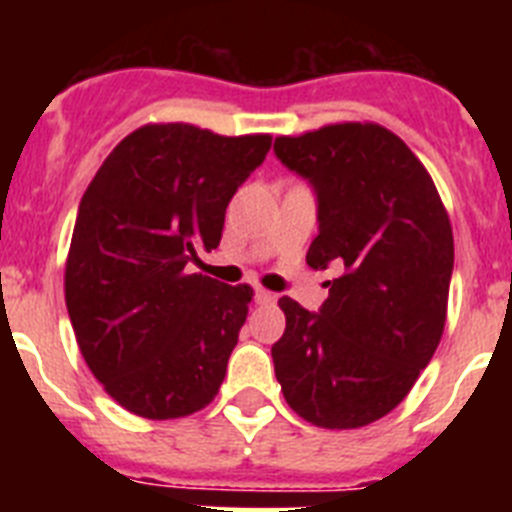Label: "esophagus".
Returning <instances> with one entry per match:
<instances>
[{
  "label": "esophagus",
  "mask_w": 512,
  "mask_h": 512,
  "mask_svg": "<svg viewBox=\"0 0 512 512\" xmlns=\"http://www.w3.org/2000/svg\"><path fill=\"white\" fill-rule=\"evenodd\" d=\"M253 300L259 302V305H271V302L277 300V295H274V292H266V289H256V292H253Z\"/></svg>",
  "instance_id": "obj_1"
}]
</instances>
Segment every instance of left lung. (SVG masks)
Returning <instances> with one entry per match:
<instances>
[{"mask_svg":"<svg viewBox=\"0 0 512 512\" xmlns=\"http://www.w3.org/2000/svg\"><path fill=\"white\" fill-rule=\"evenodd\" d=\"M274 153L318 202L307 264L341 269L318 312L279 300L274 372L307 423L361 428L395 410L436 354L454 271L449 215L415 153L374 122L282 135Z\"/></svg>","mask_w":512,"mask_h":512,"instance_id":"left-lung-1","label":"left lung"}]
</instances>
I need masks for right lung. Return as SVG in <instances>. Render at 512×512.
<instances>
[{
  "instance_id": "obj_1",
  "label": "right lung",
  "mask_w": 512,
  "mask_h": 512,
  "mask_svg": "<svg viewBox=\"0 0 512 512\" xmlns=\"http://www.w3.org/2000/svg\"><path fill=\"white\" fill-rule=\"evenodd\" d=\"M269 148L271 135L146 125L81 197L66 307L87 366L130 413L184 418L215 400L253 292L187 264L217 248L225 207Z\"/></svg>"
}]
</instances>
